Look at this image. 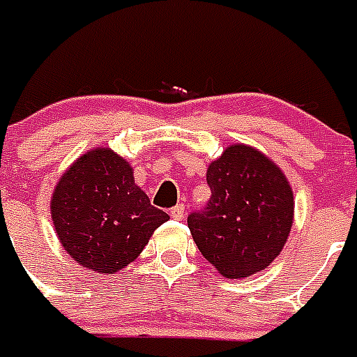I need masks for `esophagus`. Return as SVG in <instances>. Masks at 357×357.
<instances>
[{"label":"esophagus","instance_id":"34e87169","mask_svg":"<svg viewBox=\"0 0 357 357\" xmlns=\"http://www.w3.org/2000/svg\"><path fill=\"white\" fill-rule=\"evenodd\" d=\"M170 216H172L174 220H183V216H185V205L183 204L176 205V207H174L172 211H170Z\"/></svg>","mask_w":357,"mask_h":357}]
</instances>
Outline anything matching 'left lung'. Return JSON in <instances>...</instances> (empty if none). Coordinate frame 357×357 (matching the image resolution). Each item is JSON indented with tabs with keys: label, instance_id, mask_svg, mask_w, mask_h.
I'll list each match as a JSON object with an SVG mask.
<instances>
[{
	"label": "left lung",
	"instance_id": "obj_1",
	"mask_svg": "<svg viewBox=\"0 0 357 357\" xmlns=\"http://www.w3.org/2000/svg\"><path fill=\"white\" fill-rule=\"evenodd\" d=\"M207 183V207L187 218L199 253L227 279L268 268L294 224V192L282 170L253 146L231 144L208 165Z\"/></svg>",
	"mask_w": 357,
	"mask_h": 357
}]
</instances>
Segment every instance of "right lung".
Instances as JSON below:
<instances>
[{"instance_id": "1", "label": "right lung", "mask_w": 357, "mask_h": 357, "mask_svg": "<svg viewBox=\"0 0 357 357\" xmlns=\"http://www.w3.org/2000/svg\"><path fill=\"white\" fill-rule=\"evenodd\" d=\"M128 161L93 149L58 179L51 216L71 259L97 273H117L137 259L169 214L150 204Z\"/></svg>"}]
</instances>
